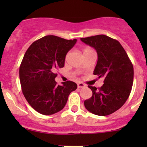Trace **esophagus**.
I'll return each instance as SVG.
<instances>
[{"label":"esophagus","instance_id":"1","mask_svg":"<svg viewBox=\"0 0 147 147\" xmlns=\"http://www.w3.org/2000/svg\"><path fill=\"white\" fill-rule=\"evenodd\" d=\"M85 87V84H83L82 82H78V88H82V87Z\"/></svg>","mask_w":147,"mask_h":147}]
</instances>
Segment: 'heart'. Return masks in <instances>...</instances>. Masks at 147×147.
<instances>
[{
	"mask_svg": "<svg viewBox=\"0 0 147 147\" xmlns=\"http://www.w3.org/2000/svg\"><path fill=\"white\" fill-rule=\"evenodd\" d=\"M91 50V48H90V47H85V48L83 50V53H84V52L87 51V50Z\"/></svg>",
	"mask_w": 147,
	"mask_h": 147,
	"instance_id": "b5f03b06",
	"label": "heart"
}]
</instances>
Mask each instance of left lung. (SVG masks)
Instances as JSON below:
<instances>
[{
  "label": "left lung",
  "mask_w": 147,
  "mask_h": 147,
  "mask_svg": "<svg viewBox=\"0 0 147 147\" xmlns=\"http://www.w3.org/2000/svg\"><path fill=\"white\" fill-rule=\"evenodd\" d=\"M80 40L96 50L98 60L93 74L104 78L101 87L88 85L92 95L84 101V107L94 115H111L121 108L129 96L134 79L132 63L117 40L105 35Z\"/></svg>",
  "instance_id": "obj_1"
}]
</instances>
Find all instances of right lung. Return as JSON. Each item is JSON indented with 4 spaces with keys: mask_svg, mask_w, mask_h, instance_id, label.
<instances>
[{
    "mask_svg": "<svg viewBox=\"0 0 147 147\" xmlns=\"http://www.w3.org/2000/svg\"><path fill=\"white\" fill-rule=\"evenodd\" d=\"M76 42L47 35L32 42L25 53L19 69L22 92L29 105L42 115L62 110L78 87L72 81L57 85L55 80L56 70L64 67L65 56Z\"/></svg>",
    "mask_w": 147,
    "mask_h": 147,
    "instance_id": "add662e5",
    "label": "right lung"
}]
</instances>
